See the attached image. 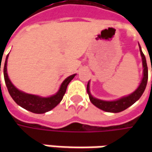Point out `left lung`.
<instances>
[{"mask_svg": "<svg viewBox=\"0 0 152 152\" xmlns=\"http://www.w3.org/2000/svg\"><path fill=\"white\" fill-rule=\"evenodd\" d=\"M139 45V50H140L141 57H142V67H143V72H142V79L141 80L140 85L138 86L137 89L134 90V92L129 94L127 96L121 97L120 99L113 101H106V100H102V99L94 98L91 94L90 90H89V81L87 85V93L89 94V100L92 102L94 105L97 107L98 108L101 109L102 111L107 112H112V113H117V112H123L124 110L129 107L130 106L134 104L140 99L141 96L142 95L144 90L146 89L147 86V79H148V69H147V61L145 55L142 51L140 45ZM152 72V69H151Z\"/></svg>", "mask_w": 152, "mask_h": 152, "instance_id": "8db88e82", "label": "left lung"}]
</instances>
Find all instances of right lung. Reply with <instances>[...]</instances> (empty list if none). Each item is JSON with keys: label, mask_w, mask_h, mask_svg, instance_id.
<instances>
[{"label": "right lung", "mask_w": 152, "mask_h": 152, "mask_svg": "<svg viewBox=\"0 0 152 152\" xmlns=\"http://www.w3.org/2000/svg\"><path fill=\"white\" fill-rule=\"evenodd\" d=\"M8 57L9 54L6 56L5 65H4V78H5V85L8 89L9 93L12 97V99H14V101L18 106H20L23 108L26 109L29 112L37 113V114H43L54 108L62 101L63 96L66 93V87L68 86V84L76 75V74H73L72 76L66 77L61 84L58 92L53 95L50 96V97H41V96L35 95V94H27L17 89L10 81L8 73H7Z\"/></svg>", "instance_id": "1"}]
</instances>
